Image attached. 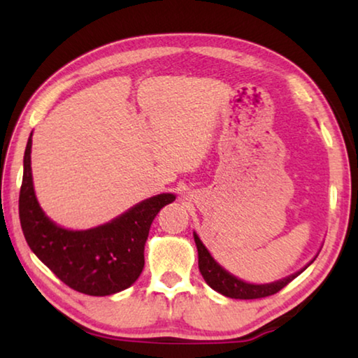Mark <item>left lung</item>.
I'll use <instances>...</instances> for the list:
<instances>
[{
  "instance_id": "8db88e82",
  "label": "left lung",
  "mask_w": 358,
  "mask_h": 358,
  "mask_svg": "<svg viewBox=\"0 0 358 358\" xmlns=\"http://www.w3.org/2000/svg\"><path fill=\"white\" fill-rule=\"evenodd\" d=\"M194 241H196L197 252H199V270H201L205 282H207L211 289L216 290V292H220L221 295L230 296V299H237V300L262 299V296H268L280 292L282 287H286L290 281L295 280L300 273H303V271H305L308 266L314 262V259H316L319 254L317 252L311 262L306 264L301 270L295 271V273L289 275L286 278H282V280H278L273 282H265V284H256V282H246L243 280H240V278H237L224 268L222 265L217 264L196 232H194Z\"/></svg>"
}]
</instances>
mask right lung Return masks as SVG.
Listing matches in <instances>:
<instances>
[{
    "label": "right lung",
    "mask_w": 358,
    "mask_h": 358,
    "mask_svg": "<svg viewBox=\"0 0 358 358\" xmlns=\"http://www.w3.org/2000/svg\"><path fill=\"white\" fill-rule=\"evenodd\" d=\"M33 132L23 156L19 213L28 246L64 284L77 292L106 296L128 289L145 265V243L159 210L175 201L162 192L136 203L112 221L87 230L62 227L45 215L34 192Z\"/></svg>",
    "instance_id": "obj_1"
}]
</instances>
